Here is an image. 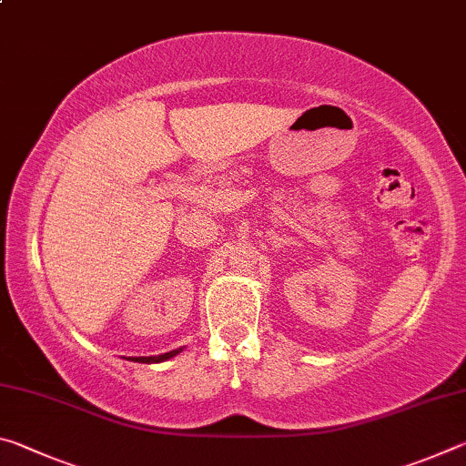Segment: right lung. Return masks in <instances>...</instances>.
<instances>
[{
  "mask_svg": "<svg viewBox=\"0 0 466 466\" xmlns=\"http://www.w3.org/2000/svg\"><path fill=\"white\" fill-rule=\"evenodd\" d=\"M180 350L175 351H168V353H162V356H149V358H131L133 361H141V364H156V361H164V360H170L172 356H177Z\"/></svg>",
  "mask_w": 466,
  "mask_h": 466,
  "instance_id": "1",
  "label": "right lung"
}]
</instances>
